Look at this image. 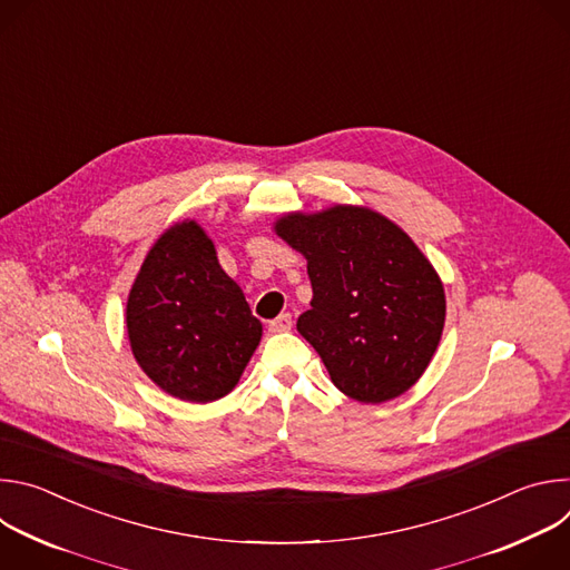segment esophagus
Wrapping results in <instances>:
<instances>
[{"label":"esophagus","instance_id":"1","mask_svg":"<svg viewBox=\"0 0 570 570\" xmlns=\"http://www.w3.org/2000/svg\"><path fill=\"white\" fill-rule=\"evenodd\" d=\"M291 327H293V317H291L288 313H282V315H277V317L271 322V332H275V334L291 332Z\"/></svg>","mask_w":570,"mask_h":570}]
</instances>
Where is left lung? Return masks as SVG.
<instances>
[{"instance_id":"1","label":"left lung","mask_w":570,"mask_h":570,"mask_svg":"<svg viewBox=\"0 0 570 570\" xmlns=\"http://www.w3.org/2000/svg\"><path fill=\"white\" fill-rule=\"evenodd\" d=\"M275 232L306 259L313 297L297 332L361 403L409 392L440 345L446 295L415 240L361 205L288 212Z\"/></svg>"}]
</instances>
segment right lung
<instances>
[{
    "mask_svg": "<svg viewBox=\"0 0 570 570\" xmlns=\"http://www.w3.org/2000/svg\"><path fill=\"white\" fill-rule=\"evenodd\" d=\"M126 330L144 374L189 403L229 394L264 334L191 218L161 232L144 257L126 302Z\"/></svg>",
    "mask_w": 570,
    "mask_h": 570,
    "instance_id": "right-lung-1",
    "label": "right lung"
}]
</instances>
